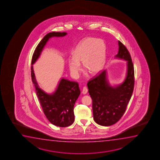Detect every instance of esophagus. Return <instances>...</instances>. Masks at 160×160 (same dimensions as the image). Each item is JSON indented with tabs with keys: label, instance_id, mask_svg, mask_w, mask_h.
<instances>
[{
	"label": "esophagus",
	"instance_id": "obj_1",
	"mask_svg": "<svg viewBox=\"0 0 160 160\" xmlns=\"http://www.w3.org/2000/svg\"><path fill=\"white\" fill-rule=\"evenodd\" d=\"M88 90L87 88L85 86V87H83V89H82V93H83V94H85L88 93Z\"/></svg>",
	"mask_w": 160,
	"mask_h": 160
}]
</instances>
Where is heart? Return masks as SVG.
<instances>
[{"instance_id":"1","label":"heart","mask_w":160,"mask_h":160,"mask_svg":"<svg viewBox=\"0 0 160 160\" xmlns=\"http://www.w3.org/2000/svg\"><path fill=\"white\" fill-rule=\"evenodd\" d=\"M72 58L68 60V67L74 77L79 76L83 62L86 70L96 74L103 69L105 62V46L101 39L90 38L83 40L72 52Z\"/></svg>"}]
</instances>
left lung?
<instances>
[{
    "label": "left lung",
    "instance_id": "obj_1",
    "mask_svg": "<svg viewBox=\"0 0 160 160\" xmlns=\"http://www.w3.org/2000/svg\"><path fill=\"white\" fill-rule=\"evenodd\" d=\"M118 43V53L115 57L127 62L124 81L112 87L108 81L104 70L88 82V92L92 99L93 119L97 123L104 126L114 125L121 118L133 91V64L126 46L120 41Z\"/></svg>",
    "mask_w": 160,
    "mask_h": 160
}]
</instances>
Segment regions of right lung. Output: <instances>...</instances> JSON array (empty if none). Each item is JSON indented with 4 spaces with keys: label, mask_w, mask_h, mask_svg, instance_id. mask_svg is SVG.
I'll return each mask as SVG.
<instances>
[{
    "label": "right lung",
    "mask_w": 160,
    "mask_h": 160,
    "mask_svg": "<svg viewBox=\"0 0 160 160\" xmlns=\"http://www.w3.org/2000/svg\"><path fill=\"white\" fill-rule=\"evenodd\" d=\"M66 32H51L47 34L38 45L32 59L31 77L35 86L38 98L46 118L53 125L58 127H68L74 121V106L80 94L79 84L62 78L56 90L48 94L38 85L33 70V64L39 57L44 46L51 38L63 37Z\"/></svg>",
    "instance_id": "right-lung-1"
}]
</instances>
